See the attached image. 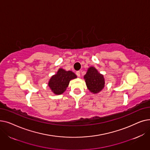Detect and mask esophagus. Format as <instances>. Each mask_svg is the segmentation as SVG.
Masks as SVG:
<instances>
[{
  "label": "esophagus",
  "mask_w": 150,
  "mask_h": 150,
  "mask_svg": "<svg viewBox=\"0 0 150 150\" xmlns=\"http://www.w3.org/2000/svg\"><path fill=\"white\" fill-rule=\"evenodd\" d=\"M76 74L78 77H80V71H77V72H76Z\"/></svg>",
  "instance_id": "esophagus-1"
}]
</instances>
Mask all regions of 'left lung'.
<instances>
[{
	"instance_id": "8db88e82",
	"label": "left lung",
	"mask_w": 150,
	"mask_h": 150,
	"mask_svg": "<svg viewBox=\"0 0 150 150\" xmlns=\"http://www.w3.org/2000/svg\"><path fill=\"white\" fill-rule=\"evenodd\" d=\"M84 79L89 91L94 94L99 93L105 88V80L103 75L93 66L88 68Z\"/></svg>"
}]
</instances>
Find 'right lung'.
<instances>
[{"label":"right lung","mask_w":150,"mask_h":150,"mask_svg":"<svg viewBox=\"0 0 150 150\" xmlns=\"http://www.w3.org/2000/svg\"><path fill=\"white\" fill-rule=\"evenodd\" d=\"M76 78V75L72 71L59 68L57 74L51 76L48 86L55 95H60L66 91L70 81Z\"/></svg>","instance_id":"obj_1"}]
</instances>
